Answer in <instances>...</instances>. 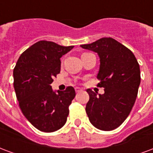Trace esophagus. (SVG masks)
I'll return each instance as SVG.
<instances>
[{
    "mask_svg": "<svg viewBox=\"0 0 153 153\" xmlns=\"http://www.w3.org/2000/svg\"><path fill=\"white\" fill-rule=\"evenodd\" d=\"M82 91V89L80 88H75V91H76V92H79V91Z\"/></svg>",
    "mask_w": 153,
    "mask_h": 153,
    "instance_id": "esophagus-1",
    "label": "esophagus"
}]
</instances>
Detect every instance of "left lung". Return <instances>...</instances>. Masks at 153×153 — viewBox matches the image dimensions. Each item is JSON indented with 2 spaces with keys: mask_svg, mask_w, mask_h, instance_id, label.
Masks as SVG:
<instances>
[{
  "mask_svg": "<svg viewBox=\"0 0 153 153\" xmlns=\"http://www.w3.org/2000/svg\"><path fill=\"white\" fill-rule=\"evenodd\" d=\"M81 47L99 55L100 65L97 79L100 82L97 86L105 88L102 95L87 89L88 118L99 130H114L126 119L134 106L141 79L140 65L129 48L110 37Z\"/></svg>",
  "mask_w": 153,
  "mask_h": 153,
  "instance_id": "1",
  "label": "left lung"
}]
</instances>
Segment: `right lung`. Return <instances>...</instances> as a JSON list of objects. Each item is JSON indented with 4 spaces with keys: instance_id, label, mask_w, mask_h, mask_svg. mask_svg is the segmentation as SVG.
<instances>
[{
    "instance_id": "add662e5",
    "label": "right lung",
    "mask_w": 153,
    "mask_h": 153,
    "mask_svg": "<svg viewBox=\"0 0 153 153\" xmlns=\"http://www.w3.org/2000/svg\"><path fill=\"white\" fill-rule=\"evenodd\" d=\"M74 48L40 40L24 51L13 69V87L21 111L38 130L53 132L65 125L75 97L73 87L53 91L51 83L61 71V57Z\"/></svg>"
}]
</instances>
